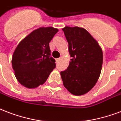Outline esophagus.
Wrapping results in <instances>:
<instances>
[{
	"label": "esophagus",
	"mask_w": 121,
	"mask_h": 121,
	"mask_svg": "<svg viewBox=\"0 0 121 121\" xmlns=\"http://www.w3.org/2000/svg\"><path fill=\"white\" fill-rule=\"evenodd\" d=\"M60 58H58V59H56V62H57V63H58V62L60 61Z\"/></svg>",
	"instance_id": "obj_1"
}]
</instances>
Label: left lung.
Returning a JSON list of instances; mask_svg holds the SVG:
<instances>
[{"label":"left lung","mask_w":121,"mask_h":121,"mask_svg":"<svg viewBox=\"0 0 121 121\" xmlns=\"http://www.w3.org/2000/svg\"><path fill=\"white\" fill-rule=\"evenodd\" d=\"M62 30L72 58L67 69L60 72L63 85L73 95L86 94L94 87L100 75L102 50L99 43L83 28L65 26Z\"/></svg>","instance_id":"8db88e82"}]
</instances>
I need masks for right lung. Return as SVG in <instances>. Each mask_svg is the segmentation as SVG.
<instances>
[{
	"label": "right lung",
	"instance_id": "right-lung-1",
	"mask_svg": "<svg viewBox=\"0 0 121 121\" xmlns=\"http://www.w3.org/2000/svg\"><path fill=\"white\" fill-rule=\"evenodd\" d=\"M53 27L35 30L17 45L12 57L15 76L24 86L35 88L43 85L56 67L50 57L49 43L58 32Z\"/></svg>",
	"mask_w": 121,
	"mask_h": 121
}]
</instances>
